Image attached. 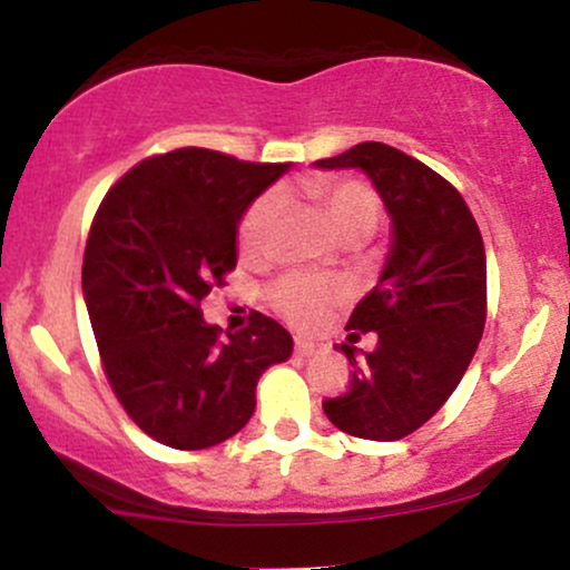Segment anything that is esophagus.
<instances>
[{
    "label": "esophagus",
    "instance_id": "1",
    "mask_svg": "<svg viewBox=\"0 0 570 570\" xmlns=\"http://www.w3.org/2000/svg\"><path fill=\"white\" fill-rule=\"evenodd\" d=\"M294 351H297L299 356H316V353L326 351V345L313 343V340H297V343H294Z\"/></svg>",
    "mask_w": 570,
    "mask_h": 570
}]
</instances>
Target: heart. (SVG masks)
<instances>
[{
    "instance_id": "1",
    "label": "heart",
    "mask_w": 570,
    "mask_h": 570,
    "mask_svg": "<svg viewBox=\"0 0 570 570\" xmlns=\"http://www.w3.org/2000/svg\"><path fill=\"white\" fill-rule=\"evenodd\" d=\"M305 189L322 206L332 233L343 244H358V240L370 238L377 230V225H381V198L364 181H311V185H305ZM278 208L281 193L278 189H271V193L259 195L246 208L244 217H240L238 244L248 257H257V254L265 252L267 238H271V227L278 217ZM343 294L345 286L337 278H311L299 276V273H289V276H281L267 289V303L286 322L297 326H313L316 322H322L326 311Z\"/></svg>"
}]
</instances>
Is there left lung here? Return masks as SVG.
Returning a JSON list of instances; mask_svg holds the SVG:
<instances>
[{"label": "left lung", "instance_id": "1", "mask_svg": "<svg viewBox=\"0 0 570 570\" xmlns=\"http://www.w3.org/2000/svg\"><path fill=\"white\" fill-rule=\"evenodd\" d=\"M316 168H358L391 217V252L377 284L353 307L348 340L375 332L372 353L340 345L353 377L326 399L340 431L396 442L448 402L472 362L488 307L480 227L461 193L421 160L381 141H364Z\"/></svg>", "mask_w": 570, "mask_h": 570}]
</instances>
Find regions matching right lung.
<instances>
[{
    "label": "right lung",
    "mask_w": 570,
    "mask_h": 570,
    "mask_svg": "<svg viewBox=\"0 0 570 570\" xmlns=\"http://www.w3.org/2000/svg\"><path fill=\"white\" fill-rule=\"evenodd\" d=\"M286 171L289 163L181 147L130 168L98 206L85 305L115 396L160 444L230 440L257 407L259 375L292 356V335L263 313L222 340L200 311L238 263L244 212Z\"/></svg>",
    "instance_id": "obj_1"
}]
</instances>
